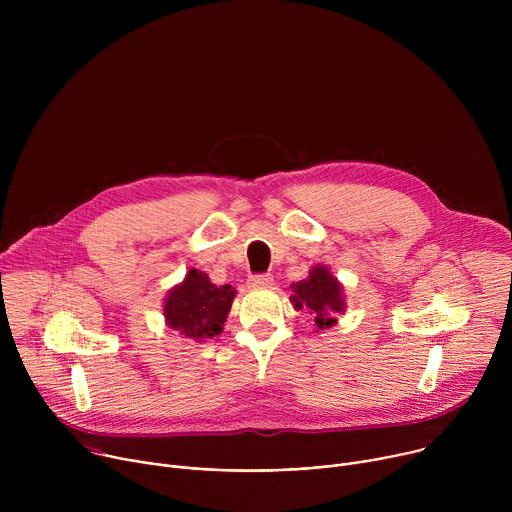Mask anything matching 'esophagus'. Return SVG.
<instances>
[{
    "instance_id": "1",
    "label": "esophagus",
    "mask_w": 512,
    "mask_h": 512,
    "mask_svg": "<svg viewBox=\"0 0 512 512\" xmlns=\"http://www.w3.org/2000/svg\"><path fill=\"white\" fill-rule=\"evenodd\" d=\"M249 285L251 287H269L273 285V275L271 273H257L249 277Z\"/></svg>"
}]
</instances>
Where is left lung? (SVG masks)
<instances>
[{"label":"left lung","instance_id":"8db88e82","mask_svg":"<svg viewBox=\"0 0 512 512\" xmlns=\"http://www.w3.org/2000/svg\"><path fill=\"white\" fill-rule=\"evenodd\" d=\"M291 289H294L291 302H294L298 310L310 308L316 314V326L320 330L330 328L336 322L332 314L344 310L342 287L324 265L314 267L308 279L294 283Z\"/></svg>","mask_w":512,"mask_h":512}]
</instances>
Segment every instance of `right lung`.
I'll use <instances>...</instances> for the list:
<instances>
[{"instance_id":"add662e5","label":"right lung","mask_w":512,"mask_h":512,"mask_svg":"<svg viewBox=\"0 0 512 512\" xmlns=\"http://www.w3.org/2000/svg\"><path fill=\"white\" fill-rule=\"evenodd\" d=\"M235 298L231 285H214L208 275L192 269L184 281L170 291L164 306L168 326L186 338L202 340L221 334Z\"/></svg>"}]
</instances>
